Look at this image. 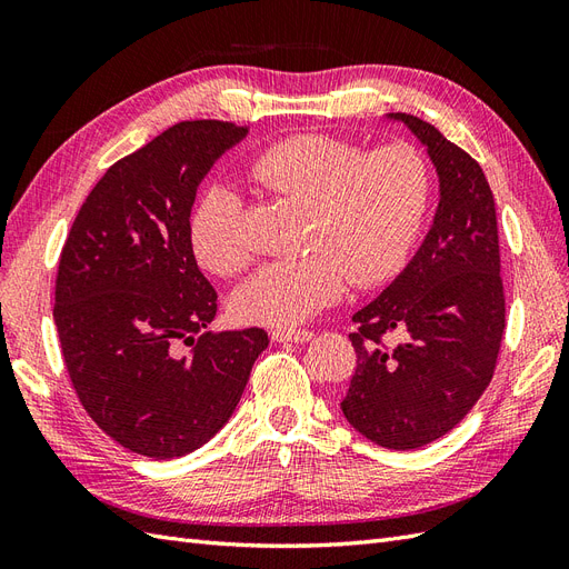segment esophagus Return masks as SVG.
I'll use <instances>...</instances> for the list:
<instances>
[{"label": "esophagus", "instance_id": "obj_1", "mask_svg": "<svg viewBox=\"0 0 569 569\" xmlns=\"http://www.w3.org/2000/svg\"><path fill=\"white\" fill-rule=\"evenodd\" d=\"M313 339V332L308 330H274L272 332V341H280V343H306Z\"/></svg>", "mask_w": 569, "mask_h": 569}]
</instances>
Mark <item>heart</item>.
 Instances as JSON below:
<instances>
[{
  "label": "heart",
  "mask_w": 569,
  "mask_h": 569,
  "mask_svg": "<svg viewBox=\"0 0 569 569\" xmlns=\"http://www.w3.org/2000/svg\"><path fill=\"white\" fill-rule=\"evenodd\" d=\"M261 192L306 209L295 261H274L234 291L242 322L291 327L347 295L391 282L416 249L432 201V178L406 144L366 151L330 134H295L249 163ZM197 261L216 274H237L253 261L244 199L230 184L206 189L189 216Z\"/></svg>",
  "instance_id": "heart-1"
}]
</instances>
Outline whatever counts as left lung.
Wrapping results in <instances>:
<instances>
[{"mask_svg": "<svg viewBox=\"0 0 569 569\" xmlns=\"http://www.w3.org/2000/svg\"><path fill=\"white\" fill-rule=\"evenodd\" d=\"M427 149L439 206L422 247L353 313L358 366L343 418L366 439L412 451L443 437L489 387L506 330L496 203L485 170L418 116L387 113ZM399 331L389 350L381 337Z\"/></svg>", "mask_w": 569, "mask_h": 569, "instance_id": "left-lung-1", "label": "left lung"}]
</instances>
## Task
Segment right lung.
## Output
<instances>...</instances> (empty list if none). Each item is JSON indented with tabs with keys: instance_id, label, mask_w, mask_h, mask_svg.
<instances>
[{
	"instance_id": "add662e5",
	"label": "right lung",
	"mask_w": 569,
	"mask_h": 569,
	"mask_svg": "<svg viewBox=\"0 0 569 569\" xmlns=\"http://www.w3.org/2000/svg\"><path fill=\"white\" fill-rule=\"evenodd\" d=\"M247 132L222 120L168 128L107 170L63 244L66 370L88 416L132 453L180 458L216 437L268 347L261 327L206 332L218 295L189 242L197 187Z\"/></svg>"
}]
</instances>
